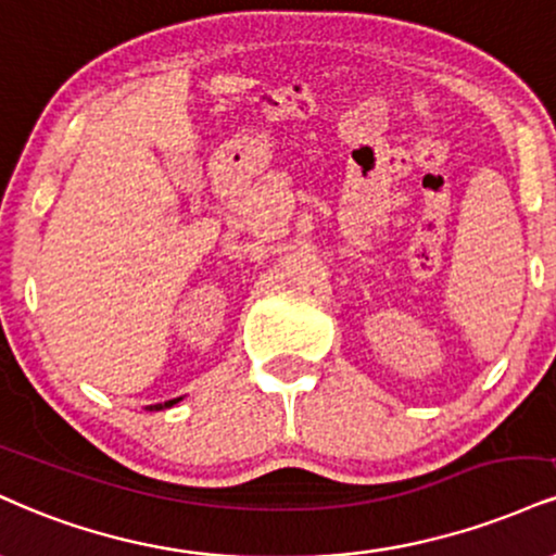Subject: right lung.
Wrapping results in <instances>:
<instances>
[{
    "mask_svg": "<svg viewBox=\"0 0 556 556\" xmlns=\"http://www.w3.org/2000/svg\"><path fill=\"white\" fill-rule=\"evenodd\" d=\"M176 401H180V399H173V401H165V404H157L155 409H165V406H173V404H176Z\"/></svg>",
    "mask_w": 556,
    "mask_h": 556,
    "instance_id": "1",
    "label": "right lung"
}]
</instances>
